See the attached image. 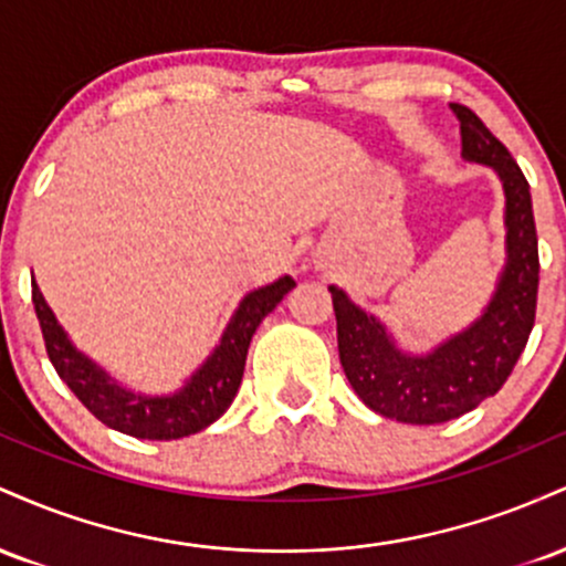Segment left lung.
I'll return each instance as SVG.
<instances>
[{"label": "left lung", "instance_id": "8db88e82", "mask_svg": "<svg viewBox=\"0 0 566 566\" xmlns=\"http://www.w3.org/2000/svg\"><path fill=\"white\" fill-rule=\"evenodd\" d=\"M452 112L463 135V159L490 167L505 197V265L482 314L426 354H409L378 316L329 284L337 350L350 388L373 412L412 426L447 423L495 396L535 324L541 263L530 184L509 148L471 108L452 103Z\"/></svg>", "mask_w": 566, "mask_h": 566}]
</instances>
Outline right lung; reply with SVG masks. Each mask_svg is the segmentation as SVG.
Listing matches in <instances>:
<instances>
[{"mask_svg": "<svg viewBox=\"0 0 566 566\" xmlns=\"http://www.w3.org/2000/svg\"><path fill=\"white\" fill-rule=\"evenodd\" d=\"M292 287H295L292 276H279L265 287L247 292L212 354L193 369L191 378H186L178 391L170 394L133 391L76 348L36 282H31V301H34L50 361L61 380L76 394V399L114 431L135 439L167 441L205 431L231 407L233 396L242 386L247 348L258 324L282 303Z\"/></svg>", "mask_w": 566, "mask_h": 566, "instance_id": "right-lung-1", "label": "right lung"}]
</instances>
